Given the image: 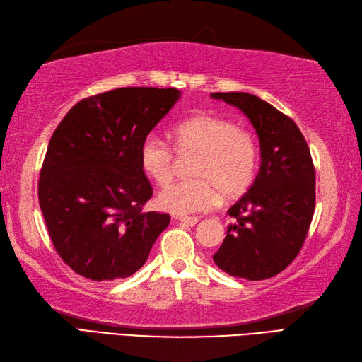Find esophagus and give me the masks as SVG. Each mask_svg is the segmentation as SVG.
I'll return each instance as SVG.
<instances>
[{"instance_id": "obj_1", "label": "esophagus", "mask_w": 362, "mask_h": 362, "mask_svg": "<svg viewBox=\"0 0 362 362\" xmlns=\"http://www.w3.org/2000/svg\"><path fill=\"white\" fill-rule=\"evenodd\" d=\"M176 220L182 224H187V226H195V224L198 223L197 216H176Z\"/></svg>"}]
</instances>
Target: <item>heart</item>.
Returning a JSON list of instances; mask_svg holds the SVG:
<instances>
[{
    "mask_svg": "<svg viewBox=\"0 0 362 362\" xmlns=\"http://www.w3.org/2000/svg\"><path fill=\"white\" fill-rule=\"evenodd\" d=\"M173 145L151 133L142 141L139 160L144 173L159 186L172 180L176 153L197 156L192 181L168 184L156 197L159 209L175 215L203 212L218 203V192L235 198L251 187L259 167L254 134L232 120L198 115L173 128Z\"/></svg>",
    "mask_w": 362,
    "mask_h": 362,
    "instance_id": "obj_1",
    "label": "heart"
}]
</instances>
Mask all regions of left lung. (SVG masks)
Returning a JSON list of instances; mask_svg holds the SVG:
<instances>
[{
    "instance_id": "1",
    "label": "left lung",
    "mask_w": 362,
    "mask_h": 362,
    "mask_svg": "<svg viewBox=\"0 0 362 362\" xmlns=\"http://www.w3.org/2000/svg\"><path fill=\"white\" fill-rule=\"evenodd\" d=\"M237 107L259 134L262 164L228 214L237 220L214 254L216 267L247 280L274 277L300 252L316 204L308 144L291 117L247 93H212Z\"/></svg>"
}]
</instances>
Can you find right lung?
<instances>
[{
    "mask_svg": "<svg viewBox=\"0 0 362 362\" xmlns=\"http://www.w3.org/2000/svg\"><path fill=\"white\" fill-rule=\"evenodd\" d=\"M178 99L175 88H117L80 100L55 128L38 203L55 251L77 274L130 277L170 223L168 214L142 212L153 189L139 148Z\"/></svg>",
    "mask_w": 362,
    "mask_h": 362,
    "instance_id": "right-lung-1",
    "label": "right lung"
}]
</instances>
